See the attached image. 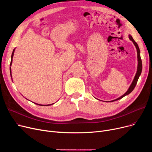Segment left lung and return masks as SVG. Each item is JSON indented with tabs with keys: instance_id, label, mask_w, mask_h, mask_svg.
I'll list each match as a JSON object with an SVG mask.
<instances>
[{
	"instance_id": "left-lung-1",
	"label": "left lung",
	"mask_w": 152,
	"mask_h": 152,
	"mask_svg": "<svg viewBox=\"0 0 152 152\" xmlns=\"http://www.w3.org/2000/svg\"><path fill=\"white\" fill-rule=\"evenodd\" d=\"M129 39L131 40V41L133 42V44H134L135 48H136L137 49V62H138V64H137V72H136V74H135V77L133 79V81L131 83V84L130 85L129 89H127V91H126V92L125 94H124L123 95H121V97H119V98L116 99H115L113 100H111V101H110V102H115V101H116V100H118L119 99H121L122 98H123L124 97H125L126 95H129L133 90L135 88V86H136V84L137 83V81L139 79V76H140L141 75V73H142V60H141V58H140V49H139V47L138 46V44L135 42V41H134V40L133 39L132 37L129 34ZM99 100V99H97Z\"/></svg>"
}]
</instances>
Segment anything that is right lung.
<instances>
[{"label":"right lung","instance_id":"add662e5","mask_svg":"<svg viewBox=\"0 0 152 152\" xmlns=\"http://www.w3.org/2000/svg\"><path fill=\"white\" fill-rule=\"evenodd\" d=\"M15 50V49H13V52H12V57H11V62H10V66H12V61H13V55H14V52ZM10 76H11V77H12V71H11V67H10ZM36 105H40V106H49V105H52L53 104H54V103H52V104H49V105H41V104H38V103H34Z\"/></svg>","mask_w":152,"mask_h":152}]
</instances>
